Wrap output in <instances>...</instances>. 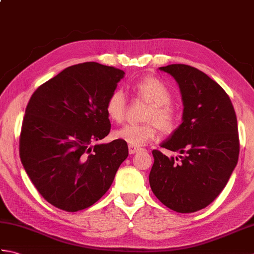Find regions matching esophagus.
I'll return each instance as SVG.
<instances>
[{
  "label": "esophagus",
  "instance_id": "obj_1",
  "mask_svg": "<svg viewBox=\"0 0 254 254\" xmlns=\"http://www.w3.org/2000/svg\"><path fill=\"white\" fill-rule=\"evenodd\" d=\"M139 149H141V148L137 147V146H134V145L128 144V153H130V154H135V153L138 152Z\"/></svg>",
  "mask_w": 254,
  "mask_h": 254
}]
</instances>
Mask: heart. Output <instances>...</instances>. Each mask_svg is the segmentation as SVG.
<instances>
[{"instance_id":"1","label":"heart","mask_w":254,"mask_h":254,"mask_svg":"<svg viewBox=\"0 0 254 254\" xmlns=\"http://www.w3.org/2000/svg\"><path fill=\"white\" fill-rule=\"evenodd\" d=\"M134 89L138 96L150 104V109L145 117V124H127L115 132V137L134 146H143L156 137L157 126L165 132L172 130L175 124V115L169 104L171 93L163 80L146 76L134 85ZM106 112L112 121L121 122L126 117L127 98L121 89H116L108 97L106 101ZM155 123L154 124L153 122Z\"/></svg>"}]
</instances>
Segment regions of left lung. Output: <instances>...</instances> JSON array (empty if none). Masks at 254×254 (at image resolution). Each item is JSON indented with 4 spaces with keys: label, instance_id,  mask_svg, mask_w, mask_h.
I'll list each match as a JSON object with an SVG mask.
<instances>
[{
    "label": "left lung",
    "instance_id": "8db88e82",
    "mask_svg": "<svg viewBox=\"0 0 254 254\" xmlns=\"http://www.w3.org/2000/svg\"><path fill=\"white\" fill-rule=\"evenodd\" d=\"M179 85L182 123L153 150L149 185L159 201L178 213L206 207L224 190L239 157L237 117L229 96L199 69L171 64L159 67Z\"/></svg>",
    "mask_w": 254,
    "mask_h": 254
}]
</instances>
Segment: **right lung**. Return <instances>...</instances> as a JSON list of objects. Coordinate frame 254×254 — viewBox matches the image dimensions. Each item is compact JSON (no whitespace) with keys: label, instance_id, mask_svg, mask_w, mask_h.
<instances>
[{"label":"right lung","instance_id":"obj_1","mask_svg":"<svg viewBox=\"0 0 254 254\" xmlns=\"http://www.w3.org/2000/svg\"><path fill=\"white\" fill-rule=\"evenodd\" d=\"M124 75L86 62L64 68L32 94L21 126L20 160L53 206L66 212L91 206L128 156L121 139L98 143L111 127L106 101Z\"/></svg>","mask_w":254,"mask_h":254}]
</instances>
